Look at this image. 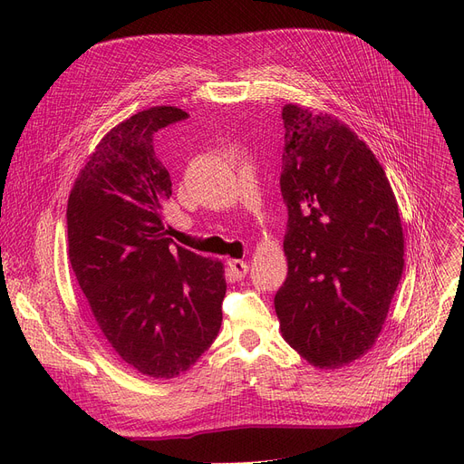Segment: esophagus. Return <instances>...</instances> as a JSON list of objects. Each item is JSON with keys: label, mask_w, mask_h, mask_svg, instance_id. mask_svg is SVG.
<instances>
[{"label": "esophagus", "mask_w": 464, "mask_h": 464, "mask_svg": "<svg viewBox=\"0 0 464 464\" xmlns=\"http://www.w3.org/2000/svg\"><path fill=\"white\" fill-rule=\"evenodd\" d=\"M227 266H229V271H231V275H233L235 280H242V278L246 276V273H248V263H246V261L229 259V261H227Z\"/></svg>", "instance_id": "1"}]
</instances>
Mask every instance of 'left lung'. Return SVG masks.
<instances>
[{
    "label": "left lung",
    "mask_w": 464,
    "mask_h": 464,
    "mask_svg": "<svg viewBox=\"0 0 464 464\" xmlns=\"http://www.w3.org/2000/svg\"><path fill=\"white\" fill-rule=\"evenodd\" d=\"M282 120L287 278L275 308L291 348L314 367L338 369L374 346L401 282L399 205L346 124L291 103Z\"/></svg>",
    "instance_id": "obj_1"
}]
</instances>
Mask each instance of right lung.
<instances>
[{
	"mask_svg": "<svg viewBox=\"0 0 464 464\" xmlns=\"http://www.w3.org/2000/svg\"><path fill=\"white\" fill-rule=\"evenodd\" d=\"M186 118L177 107H152L112 128L67 201L69 261L93 320L150 378H175L210 348L227 287L222 263L165 237L170 177L154 133Z\"/></svg>",
	"mask_w": 464,
	"mask_h": 464,
	"instance_id": "obj_1",
	"label": "right lung"
}]
</instances>
